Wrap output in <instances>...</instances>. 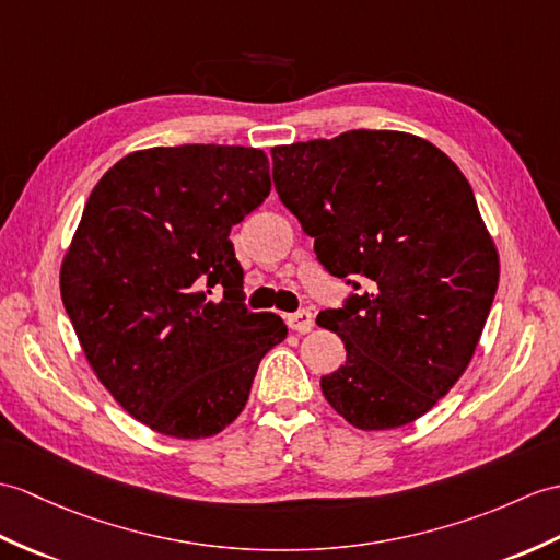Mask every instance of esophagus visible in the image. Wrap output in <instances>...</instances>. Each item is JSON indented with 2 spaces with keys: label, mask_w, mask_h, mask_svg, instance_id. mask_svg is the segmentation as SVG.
Masks as SVG:
<instances>
[{
  "label": "esophagus",
  "mask_w": 560,
  "mask_h": 560,
  "mask_svg": "<svg viewBox=\"0 0 560 560\" xmlns=\"http://www.w3.org/2000/svg\"><path fill=\"white\" fill-rule=\"evenodd\" d=\"M285 324H289L291 331L307 334L312 329V324H315V319H312L310 310H298V312H291V315H285Z\"/></svg>",
  "instance_id": "34e87169"
}]
</instances>
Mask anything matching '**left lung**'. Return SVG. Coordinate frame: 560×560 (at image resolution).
I'll use <instances>...</instances> for the list:
<instances>
[{
	"label": "left lung",
	"instance_id": "left-lung-1",
	"mask_svg": "<svg viewBox=\"0 0 560 560\" xmlns=\"http://www.w3.org/2000/svg\"><path fill=\"white\" fill-rule=\"evenodd\" d=\"M271 162L319 265L355 291L317 317L346 346L324 398L368 432L422 418L460 380L499 285L470 184L432 142L398 131L279 145Z\"/></svg>",
	"mask_w": 560,
	"mask_h": 560
}]
</instances>
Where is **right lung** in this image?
Instances as JSON below:
<instances>
[{
    "label": "right lung",
    "instance_id": "add662e5",
    "mask_svg": "<svg viewBox=\"0 0 560 560\" xmlns=\"http://www.w3.org/2000/svg\"><path fill=\"white\" fill-rule=\"evenodd\" d=\"M269 190L262 150L180 145L128 154L90 192L61 301L97 380L154 432L229 427L289 334L275 312L245 307L229 238Z\"/></svg>",
    "mask_w": 560,
    "mask_h": 560
}]
</instances>
